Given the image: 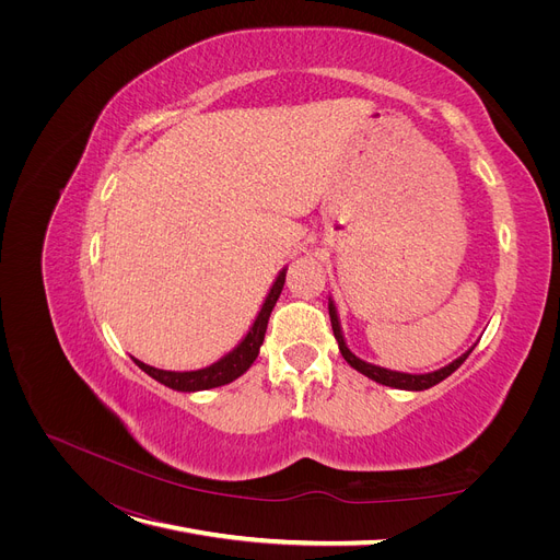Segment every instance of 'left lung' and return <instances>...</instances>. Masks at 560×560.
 I'll return each instance as SVG.
<instances>
[{"label":"left lung","mask_w":560,"mask_h":560,"mask_svg":"<svg viewBox=\"0 0 560 560\" xmlns=\"http://www.w3.org/2000/svg\"><path fill=\"white\" fill-rule=\"evenodd\" d=\"M329 315H331V327H334V336H336V340H338L342 359H345L351 368L359 370L361 374L374 378L376 384H384V386H390V388H399V390H427V388L440 384V381H443V378H447L454 370H458V368L463 365V361L469 357V351H472V349H469L467 354H463V357H460L458 361H454L452 365H447V368H443V370L429 372V374H404V372H393V370H386V368H376V365H372V363H365V361H361V359H357L354 354H351V351H349L347 345H345V338H342V331H340V322H338L334 302H329Z\"/></svg>","instance_id":"left-lung-1"}]
</instances>
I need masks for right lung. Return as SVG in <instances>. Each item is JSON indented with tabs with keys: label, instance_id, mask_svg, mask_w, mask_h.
I'll return each mask as SVG.
<instances>
[{
	"label": "right lung",
	"instance_id": "1",
	"mask_svg": "<svg viewBox=\"0 0 560 560\" xmlns=\"http://www.w3.org/2000/svg\"><path fill=\"white\" fill-rule=\"evenodd\" d=\"M285 283V270L279 272L270 295L265 298V304L260 308V313L256 315V322L252 325L249 334L245 336V340L235 347L231 354H226L224 359H220L218 363L203 368V370H195V372H167V370H156L152 365H144L140 361H136V365L140 370H144L152 378H156L159 384L172 388V390H184V393H195V390H209V388H218L224 384H231L233 378H238L241 374H245L249 370V365L256 361L258 349L262 345L265 338V329H268V319L270 313L281 295Z\"/></svg>",
	"mask_w": 560,
	"mask_h": 560
}]
</instances>
